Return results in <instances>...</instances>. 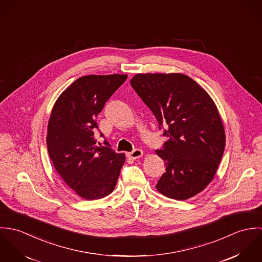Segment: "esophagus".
Returning <instances> with one entry per match:
<instances>
[{
    "instance_id": "obj_1",
    "label": "esophagus",
    "mask_w": 262,
    "mask_h": 262,
    "mask_svg": "<svg viewBox=\"0 0 262 262\" xmlns=\"http://www.w3.org/2000/svg\"><path fill=\"white\" fill-rule=\"evenodd\" d=\"M127 156L131 159H137V158H140L143 156V151L141 149H135L133 150L132 152L128 153Z\"/></svg>"
}]
</instances>
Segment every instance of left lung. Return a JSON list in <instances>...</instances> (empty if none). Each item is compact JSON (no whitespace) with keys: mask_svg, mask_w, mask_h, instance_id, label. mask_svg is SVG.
Masks as SVG:
<instances>
[{"mask_svg":"<svg viewBox=\"0 0 262 262\" xmlns=\"http://www.w3.org/2000/svg\"><path fill=\"white\" fill-rule=\"evenodd\" d=\"M130 83L158 121L166 124L168 137L156 154L165 162V172L156 189L184 201L213 181L224 153L222 118L210 95L183 74H137Z\"/></svg>","mask_w":262,"mask_h":262,"instance_id":"1","label":"left lung"}]
</instances>
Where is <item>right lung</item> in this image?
I'll return each mask as SVG.
<instances>
[{"mask_svg":"<svg viewBox=\"0 0 262 262\" xmlns=\"http://www.w3.org/2000/svg\"><path fill=\"white\" fill-rule=\"evenodd\" d=\"M127 75L81 76L57 98L47 126L46 143L54 168L77 195L97 200L116 187L124 153L96 145L97 116ZM101 136H104L101 133Z\"/></svg>","mask_w":262,"mask_h":262,"instance_id":"right-lung-1","label":"right lung"}]
</instances>
